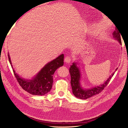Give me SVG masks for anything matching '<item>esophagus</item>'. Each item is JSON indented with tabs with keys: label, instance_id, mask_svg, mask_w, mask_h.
I'll return each mask as SVG.
<instances>
[{
	"label": "esophagus",
	"instance_id": "34e87169",
	"mask_svg": "<svg viewBox=\"0 0 128 128\" xmlns=\"http://www.w3.org/2000/svg\"><path fill=\"white\" fill-rule=\"evenodd\" d=\"M64 61L65 63H70V62L71 61V58L70 56H66L65 57V59H64Z\"/></svg>",
	"mask_w": 128,
	"mask_h": 128
}]
</instances>
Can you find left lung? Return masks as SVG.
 <instances>
[{"mask_svg":"<svg viewBox=\"0 0 128 128\" xmlns=\"http://www.w3.org/2000/svg\"><path fill=\"white\" fill-rule=\"evenodd\" d=\"M113 38L116 39L118 41L122 44L121 38V33L119 32L116 30L113 32ZM118 70L117 68L115 71ZM69 72L71 75V85L72 87V92L74 96L80 99H86L90 97H92L95 95L99 94L102 92L105 87L108 84V83L110 81V80L112 78L113 75L114 74V72L112 73V74L110 76L106 81L102 85L99 86H96L92 88L84 90L80 86V72L78 68L76 66V63H74L71 66Z\"/></svg>","mask_w":128,"mask_h":128,"instance_id":"left-lung-1","label":"left lung"}]
</instances>
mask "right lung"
I'll return each mask as SVG.
<instances>
[{
  "mask_svg": "<svg viewBox=\"0 0 128 128\" xmlns=\"http://www.w3.org/2000/svg\"><path fill=\"white\" fill-rule=\"evenodd\" d=\"M9 62L12 65L8 54ZM64 64V54H60L56 59L49 62L44 66L38 74L31 80L21 78L13 68L14 74L20 86L24 90L32 95L43 96L50 92L53 84V75L58 68Z\"/></svg>",
  "mask_w": 128,
  "mask_h": 128,
  "instance_id": "add662e5",
  "label": "right lung"
}]
</instances>
